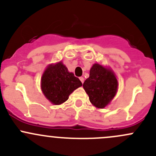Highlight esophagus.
Here are the masks:
<instances>
[{"instance_id":"esophagus-1","label":"esophagus","mask_w":156,"mask_h":156,"mask_svg":"<svg viewBox=\"0 0 156 156\" xmlns=\"http://www.w3.org/2000/svg\"><path fill=\"white\" fill-rule=\"evenodd\" d=\"M79 79H80V81H81V83H82V84H83V83H84V78H83V77H80Z\"/></svg>"}]
</instances>
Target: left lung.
<instances>
[{
    "instance_id": "8db88e82",
    "label": "left lung",
    "mask_w": 156,
    "mask_h": 156,
    "mask_svg": "<svg viewBox=\"0 0 156 156\" xmlns=\"http://www.w3.org/2000/svg\"><path fill=\"white\" fill-rule=\"evenodd\" d=\"M118 81L112 70L95 63L90 70V76L83 84L90 103L103 108L112 101L118 90Z\"/></svg>"
}]
</instances>
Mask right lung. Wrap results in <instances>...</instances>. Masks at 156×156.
Here are the masks:
<instances>
[{
    "instance_id": "add662e5",
    "label": "right lung",
    "mask_w": 156,
    "mask_h": 156,
    "mask_svg": "<svg viewBox=\"0 0 156 156\" xmlns=\"http://www.w3.org/2000/svg\"><path fill=\"white\" fill-rule=\"evenodd\" d=\"M81 86V81L72 72H69L62 62L49 65L41 81L44 95L54 105H60L66 101L69 96Z\"/></svg>"
}]
</instances>
